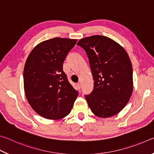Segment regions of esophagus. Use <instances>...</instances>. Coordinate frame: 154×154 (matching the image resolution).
Returning <instances> with one entry per match:
<instances>
[{
	"label": "esophagus",
	"mask_w": 154,
	"mask_h": 154,
	"mask_svg": "<svg viewBox=\"0 0 154 154\" xmlns=\"http://www.w3.org/2000/svg\"><path fill=\"white\" fill-rule=\"evenodd\" d=\"M77 89L78 90H80L81 89V88H82V85H81V83H77Z\"/></svg>",
	"instance_id": "esophagus-1"
}]
</instances>
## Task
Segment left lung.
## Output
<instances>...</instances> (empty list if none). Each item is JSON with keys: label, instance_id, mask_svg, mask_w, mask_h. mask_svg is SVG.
Returning <instances> with one entry per match:
<instances>
[{"label": "left lung", "instance_id": "left-lung-1", "mask_svg": "<svg viewBox=\"0 0 154 154\" xmlns=\"http://www.w3.org/2000/svg\"><path fill=\"white\" fill-rule=\"evenodd\" d=\"M77 45L89 59L94 89L85 95L92 113L100 118L118 113L129 101L133 90L132 66L124 49L106 36L82 38Z\"/></svg>", "mask_w": 154, "mask_h": 154}]
</instances>
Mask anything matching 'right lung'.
Segmentation results:
<instances>
[{"label":"right lung","mask_w":154,"mask_h":154,"mask_svg":"<svg viewBox=\"0 0 154 154\" xmlns=\"http://www.w3.org/2000/svg\"><path fill=\"white\" fill-rule=\"evenodd\" d=\"M77 39L56 37L30 52L24 69L25 94L32 108L49 119L63 118L71 111L78 92L68 80L63 62Z\"/></svg>","instance_id":"1"}]
</instances>
